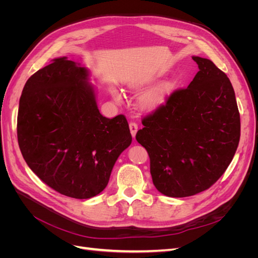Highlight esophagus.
Segmentation results:
<instances>
[{
  "instance_id": "34e87169",
  "label": "esophagus",
  "mask_w": 258,
  "mask_h": 258,
  "mask_svg": "<svg viewBox=\"0 0 258 258\" xmlns=\"http://www.w3.org/2000/svg\"><path fill=\"white\" fill-rule=\"evenodd\" d=\"M129 128H130V132H131L132 138H135L136 135H137V132H138V124L135 121H131L129 123Z\"/></svg>"
}]
</instances>
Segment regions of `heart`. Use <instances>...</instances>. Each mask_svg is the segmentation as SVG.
Wrapping results in <instances>:
<instances>
[{
    "instance_id": "1",
    "label": "heart",
    "mask_w": 258,
    "mask_h": 258,
    "mask_svg": "<svg viewBox=\"0 0 258 258\" xmlns=\"http://www.w3.org/2000/svg\"><path fill=\"white\" fill-rule=\"evenodd\" d=\"M173 89V85L170 83H165L160 85L159 87L155 88L153 91L148 92L147 95H145L142 100H141V105L145 110L152 111L155 110V108L159 107L167 98L169 93L172 91ZM114 98L117 101V102H121V96L119 92L114 91Z\"/></svg>"
}]
</instances>
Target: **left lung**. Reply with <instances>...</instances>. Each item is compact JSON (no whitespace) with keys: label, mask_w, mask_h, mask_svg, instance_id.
Here are the masks:
<instances>
[{"label":"left lung","mask_w":258,"mask_h":258,"mask_svg":"<svg viewBox=\"0 0 258 258\" xmlns=\"http://www.w3.org/2000/svg\"><path fill=\"white\" fill-rule=\"evenodd\" d=\"M192 60L199 71L188 87L146 115L136 136L150 156L155 187L168 197L210 188L228 168L240 140V114L227 75L209 59Z\"/></svg>","instance_id":"obj_1"}]
</instances>
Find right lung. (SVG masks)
Wrapping results in <instances>:
<instances>
[{"mask_svg": "<svg viewBox=\"0 0 258 258\" xmlns=\"http://www.w3.org/2000/svg\"><path fill=\"white\" fill-rule=\"evenodd\" d=\"M88 70L67 57L38 70L23 87L17 137L27 165L64 196L88 199L102 191L118 156L131 144L123 115L99 112Z\"/></svg>", "mask_w": 258, "mask_h": 258, "instance_id": "obj_1", "label": "right lung"}]
</instances>
